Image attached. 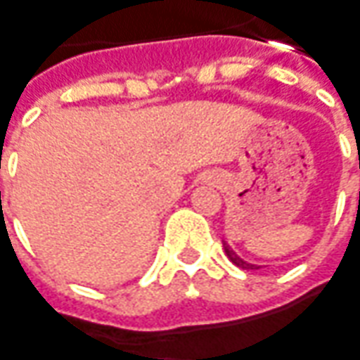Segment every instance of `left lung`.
<instances>
[{
    "label": "left lung",
    "instance_id": "1",
    "mask_svg": "<svg viewBox=\"0 0 360 360\" xmlns=\"http://www.w3.org/2000/svg\"><path fill=\"white\" fill-rule=\"evenodd\" d=\"M222 245H224V251H226V255H228V259L232 261L233 265L236 267H240V269H245V271H250V269H259V265H251V263H248V261H243V259L236 253V251L226 243V241H222Z\"/></svg>",
    "mask_w": 360,
    "mask_h": 360
}]
</instances>
